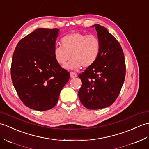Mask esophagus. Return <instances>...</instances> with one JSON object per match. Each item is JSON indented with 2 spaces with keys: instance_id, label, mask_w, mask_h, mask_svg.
<instances>
[{
  "instance_id": "obj_1",
  "label": "esophagus",
  "mask_w": 149,
  "mask_h": 149,
  "mask_svg": "<svg viewBox=\"0 0 149 149\" xmlns=\"http://www.w3.org/2000/svg\"><path fill=\"white\" fill-rule=\"evenodd\" d=\"M70 77L71 78H74L77 77V74H76L75 72H70Z\"/></svg>"
}]
</instances>
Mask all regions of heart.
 Listing matches in <instances>:
<instances>
[{
  "label": "heart",
  "instance_id": "obj_1",
  "mask_svg": "<svg viewBox=\"0 0 149 149\" xmlns=\"http://www.w3.org/2000/svg\"><path fill=\"white\" fill-rule=\"evenodd\" d=\"M61 43V46L54 47V57L58 63L64 65L71 56L72 60L65 67L70 69L91 66L98 59L101 50L99 38L93 33H69L62 38Z\"/></svg>",
  "mask_w": 149,
  "mask_h": 149
}]
</instances>
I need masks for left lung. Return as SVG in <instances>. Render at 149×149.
<instances>
[{
    "label": "left lung",
    "instance_id": "left-lung-1",
    "mask_svg": "<svg viewBox=\"0 0 149 149\" xmlns=\"http://www.w3.org/2000/svg\"><path fill=\"white\" fill-rule=\"evenodd\" d=\"M95 27L101 42L97 60L84 72L79 74L82 86L78 96L86 108L97 110L109 107L116 101L126 75V63L120 44L106 28Z\"/></svg>",
    "mask_w": 149,
    "mask_h": 149
}]
</instances>
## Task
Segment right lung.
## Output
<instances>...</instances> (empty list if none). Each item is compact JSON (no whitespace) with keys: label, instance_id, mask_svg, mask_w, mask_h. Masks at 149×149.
<instances>
[{"label":"right lung","instance_id":"1","mask_svg":"<svg viewBox=\"0 0 149 149\" xmlns=\"http://www.w3.org/2000/svg\"><path fill=\"white\" fill-rule=\"evenodd\" d=\"M59 31L37 29L20 40L14 51L12 82L19 98L30 109L44 111L53 108L70 78V73L54 57Z\"/></svg>","mask_w":149,"mask_h":149}]
</instances>
